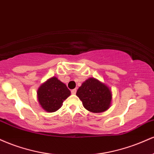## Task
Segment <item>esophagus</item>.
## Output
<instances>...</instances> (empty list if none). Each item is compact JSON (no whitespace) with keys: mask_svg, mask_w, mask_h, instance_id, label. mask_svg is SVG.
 <instances>
[{"mask_svg":"<svg viewBox=\"0 0 154 154\" xmlns=\"http://www.w3.org/2000/svg\"><path fill=\"white\" fill-rule=\"evenodd\" d=\"M71 93H72V94H73V95L76 94V93H77V89H73V90H72Z\"/></svg>","mask_w":154,"mask_h":154,"instance_id":"obj_1","label":"esophagus"}]
</instances>
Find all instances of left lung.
<instances>
[{"mask_svg":"<svg viewBox=\"0 0 154 154\" xmlns=\"http://www.w3.org/2000/svg\"><path fill=\"white\" fill-rule=\"evenodd\" d=\"M76 95L82 100L83 106L93 113L106 111L110 107L112 98L109 88L93 77L86 79L78 88Z\"/></svg>","mask_w":154,"mask_h":154,"instance_id":"1","label":"left lung"}]
</instances>
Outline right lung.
<instances>
[{"instance_id": "right-lung-1", "label": "right lung", "mask_w": 154, "mask_h": 154, "mask_svg": "<svg viewBox=\"0 0 154 154\" xmlns=\"http://www.w3.org/2000/svg\"><path fill=\"white\" fill-rule=\"evenodd\" d=\"M38 101L41 107L47 112L59 110L71 92L64 83L53 77L43 83L38 90Z\"/></svg>"}]
</instances>
